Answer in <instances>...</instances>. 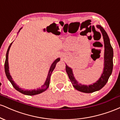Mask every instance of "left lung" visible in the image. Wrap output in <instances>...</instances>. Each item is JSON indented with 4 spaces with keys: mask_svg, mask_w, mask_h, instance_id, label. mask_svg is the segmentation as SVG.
<instances>
[{
    "mask_svg": "<svg viewBox=\"0 0 120 120\" xmlns=\"http://www.w3.org/2000/svg\"><path fill=\"white\" fill-rule=\"evenodd\" d=\"M96 27L99 29L102 34L104 44V68L100 77L97 81L91 85H82L76 80L74 76L72 69L66 64V71L68 74L69 78L71 80L73 86L79 91L85 93H91L100 90L105 85L111 75L113 70V51L110 43V40L106 31L101 26L97 25Z\"/></svg>",
    "mask_w": 120,
    "mask_h": 120,
    "instance_id": "left-lung-1",
    "label": "left lung"
}]
</instances>
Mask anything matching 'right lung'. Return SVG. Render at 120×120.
Instances as JSON below:
<instances>
[{"mask_svg": "<svg viewBox=\"0 0 120 120\" xmlns=\"http://www.w3.org/2000/svg\"><path fill=\"white\" fill-rule=\"evenodd\" d=\"M21 29H20V30H19V32H20V30L21 29ZM12 42L10 44V45H9V47H8V49H7V53H6V57H5V64H4V70H5V74H6V76L7 77L8 79L10 81V82L11 83V84L12 85V86H13V87L15 88V89H16V90H17L18 91H19L20 93L23 94L24 95H37V94H41L43 93V92L45 91L47 89H48V87H49V80H50V77H51V73L53 71V69H54L56 67V65L57 64V62H59L60 61V59L59 58H57L53 62V63L51 64V65L50 67V68H49V73H48V75H47V77L46 78V80L45 81V83L43 84V85H42V86H41V87L39 88V89H37V90H35V89H34V90H24V89H22L21 88H20V87H19L18 85L16 84V83L15 82V81L13 80V79H12L11 75H10V73H9V64H8V53H9V49H10V47L11 46L12 44Z\"/></svg>", "mask_w": 120, "mask_h": 120, "instance_id": "add662e5", "label": "right lung"}]
</instances>
